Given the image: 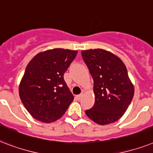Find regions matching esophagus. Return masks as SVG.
I'll return each instance as SVG.
<instances>
[{"label":"esophagus","instance_id":"esophagus-1","mask_svg":"<svg viewBox=\"0 0 153 153\" xmlns=\"http://www.w3.org/2000/svg\"><path fill=\"white\" fill-rule=\"evenodd\" d=\"M83 96H84V94L81 93V94H80V95H78V96H76V97H77L78 100H80V99H81V98L83 97Z\"/></svg>","mask_w":153,"mask_h":153}]
</instances>
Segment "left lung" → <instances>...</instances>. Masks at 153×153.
I'll use <instances>...</instances> for the list:
<instances>
[{
    "label": "left lung",
    "instance_id": "8db88e82",
    "mask_svg": "<svg viewBox=\"0 0 153 153\" xmlns=\"http://www.w3.org/2000/svg\"><path fill=\"white\" fill-rule=\"evenodd\" d=\"M81 54L94 80L95 104L85 114L99 125L115 123L134 97L126 67L118 56L102 49L82 51Z\"/></svg>",
    "mask_w": 153,
    "mask_h": 153
}]
</instances>
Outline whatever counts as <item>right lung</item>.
<instances>
[{
	"mask_svg": "<svg viewBox=\"0 0 153 153\" xmlns=\"http://www.w3.org/2000/svg\"><path fill=\"white\" fill-rule=\"evenodd\" d=\"M77 51L62 48L43 51L27 65L19 86L23 104L30 115L42 123L59 119L73 101L64 73Z\"/></svg>",
	"mask_w": 153,
	"mask_h": 153,
	"instance_id": "1",
	"label": "right lung"
}]
</instances>
